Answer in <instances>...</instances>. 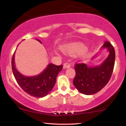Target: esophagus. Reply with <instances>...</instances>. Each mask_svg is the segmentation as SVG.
<instances>
[{"mask_svg":"<svg viewBox=\"0 0 126 126\" xmlns=\"http://www.w3.org/2000/svg\"><path fill=\"white\" fill-rule=\"evenodd\" d=\"M63 66H64V68H69L70 67V63H69L68 62H66V63H64Z\"/></svg>","mask_w":126,"mask_h":126,"instance_id":"obj_1","label":"esophagus"}]
</instances>
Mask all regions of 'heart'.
I'll return each instance as SVG.
<instances>
[{
    "label": "heart",
    "instance_id": "1",
    "mask_svg": "<svg viewBox=\"0 0 126 126\" xmlns=\"http://www.w3.org/2000/svg\"><path fill=\"white\" fill-rule=\"evenodd\" d=\"M82 48V46L79 44H73L65 46L63 48L64 51L68 53H73L75 51H78Z\"/></svg>",
    "mask_w": 126,
    "mask_h": 126
}]
</instances>
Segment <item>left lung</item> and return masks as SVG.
<instances>
[{
	"label": "left lung",
	"instance_id": "8db88e82",
	"mask_svg": "<svg viewBox=\"0 0 126 126\" xmlns=\"http://www.w3.org/2000/svg\"><path fill=\"white\" fill-rule=\"evenodd\" d=\"M103 48H107L109 55L102 64L89 67L84 63H76V75L73 85L80 93L85 95L94 94L107 84L111 77L115 63V50L109 41H105Z\"/></svg>",
	"mask_w": 126,
	"mask_h": 126
}]
</instances>
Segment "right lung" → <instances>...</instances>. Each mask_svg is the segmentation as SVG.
I'll return each mask as SVG.
<instances>
[{
    "mask_svg": "<svg viewBox=\"0 0 126 126\" xmlns=\"http://www.w3.org/2000/svg\"><path fill=\"white\" fill-rule=\"evenodd\" d=\"M38 41L41 43L40 40ZM14 53L12 58L13 73L19 86L26 93L31 96L42 98L46 96L54 87L58 73L63 69V65H48L41 74L32 77H25L18 72L14 64Z\"/></svg>",
    "mask_w": 126,
    "mask_h": 126,
    "instance_id": "add662e5",
    "label": "right lung"
}]
</instances>
